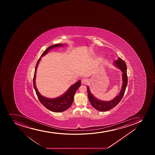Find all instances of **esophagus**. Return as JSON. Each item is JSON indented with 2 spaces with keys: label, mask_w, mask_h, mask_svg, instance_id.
Here are the masks:
<instances>
[{
  "label": "esophagus",
  "mask_w": 155,
  "mask_h": 155,
  "mask_svg": "<svg viewBox=\"0 0 155 155\" xmlns=\"http://www.w3.org/2000/svg\"><path fill=\"white\" fill-rule=\"evenodd\" d=\"M88 82L87 79L83 78L81 80V83L82 84H86Z\"/></svg>",
  "instance_id": "34e87169"
}]
</instances>
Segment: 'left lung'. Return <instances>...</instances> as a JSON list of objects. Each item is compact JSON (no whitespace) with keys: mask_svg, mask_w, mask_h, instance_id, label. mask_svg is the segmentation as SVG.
<instances>
[{"mask_svg":"<svg viewBox=\"0 0 155 155\" xmlns=\"http://www.w3.org/2000/svg\"><path fill=\"white\" fill-rule=\"evenodd\" d=\"M115 65L119 68L123 72V85L121 91L118 96L110 101H102L98 100L91 94L88 87H87L88 97L89 101L92 107L97 110L101 112H106L115 107L121 101L124 96L126 88L128 83V77L127 74V66L126 63L121 58H118V60L114 61Z\"/></svg>","mask_w":155,"mask_h":155,"instance_id":"1","label":"left lung"}]
</instances>
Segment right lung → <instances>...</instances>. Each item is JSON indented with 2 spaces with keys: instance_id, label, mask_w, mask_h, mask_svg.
Returning a JSON list of instances; mask_svg holds the SVG:
<instances>
[{
  "instance_id": "obj_1",
  "label": "right lung",
  "mask_w": 155,
  "mask_h": 155,
  "mask_svg": "<svg viewBox=\"0 0 155 155\" xmlns=\"http://www.w3.org/2000/svg\"><path fill=\"white\" fill-rule=\"evenodd\" d=\"M62 45H63L62 44L58 43L57 45L49 46L47 48L46 50L42 54L41 57L46 54L48 51L51 48L58 47V46H62ZM40 59H41V57L39 58L37 61V64L36 65L34 77H33V86H34V89L35 90L36 94H37L38 98L40 103H41V104L45 106V107L47 108L48 110L54 112H64V110H67L72 105V103L73 102L74 96L75 95V92L81 85V81L79 80L76 83H75L74 84L71 86L69 89L63 95L57 98L49 99L42 96L40 93L38 92V91H37V88L36 87L35 81L36 69Z\"/></svg>"
}]
</instances>
